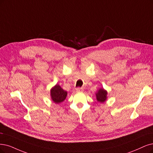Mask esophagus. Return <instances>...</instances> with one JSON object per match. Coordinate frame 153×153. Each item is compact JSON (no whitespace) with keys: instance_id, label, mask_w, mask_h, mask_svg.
<instances>
[{"instance_id":"obj_1","label":"esophagus","mask_w":153,"mask_h":153,"mask_svg":"<svg viewBox=\"0 0 153 153\" xmlns=\"http://www.w3.org/2000/svg\"><path fill=\"white\" fill-rule=\"evenodd\" d=\"M84 91V89L82 88H77L76 89L77 92H82Z\"/></svg>"}]
</instances>
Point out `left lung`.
<instances>
[{
    "mask_svg": "<svg viewBox=\"0 0 153 153\" xmlns=\"http://www.w3.org/2000/svg\"><path fill=\"white\" fill-rule=\"evenodd\" d=\"M96 97L98 102L104 103L107 98V91L103 88H101L96 93Z\"/></svg>",
    "mask_w": 153,
    "mask_h": 153,
    "instance_id": "obj_1",
    "label": "left lung"
}]
</instances>
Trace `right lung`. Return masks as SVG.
<instances>
[{"label":"right lung","instance_id":"add662e5","mask_svg":"<svg viewBox=\"0 0 153 153\" xmlns=\"http://www.w3.org/2000/svg\"><path fill=\"white\" fill-rule=\"evenodd\" d=\"M67 95V91L62 89L59 84H56L50 90L51 98H52L53 102L56 104H59L64 101L66 98Z\"/></svg>","mask_w":153,"mask_h":153}]
</instances>
